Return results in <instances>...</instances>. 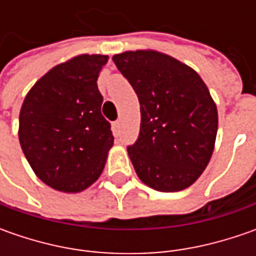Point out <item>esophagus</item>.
Segmentation results:
<instances>
[{
	"label": "esophagus",
	"mask_w": 256,
	"mask_h": 256,
	"mask_svg": "<svg viewBox=\"0 0 256 256\" xmlns=\"http://www.w3.org/2000/svg\"><path fill=\"white\" fill-rule=\"evenodd\" d=\"M112 131L115 135H120V132H121V121H115L112 124Z\"/></svg>",
	"instance_id": "34e87169"
}]
</instances>
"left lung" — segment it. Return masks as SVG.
Returning a JSON list of instances; mask_svg holds the SVG:
<instances>
[{
	"label": "left lung",
	"mask_w": 256,
	"mask_h": 256,
	"mask_svg": "<svg viewBox=\"0 0 256 256\" xmlns=\"http://www.w3.org/2000/svg\"><path fill=\"white\" fill-rule=\"evenodd\" d=\"M141 106V126L128 155L140 180L161 192L196 181L211 160L218 111L191 66L170 55L138 50L112 56Z\"/></svg>",
	"instance_id": "1"
}]
</instances>
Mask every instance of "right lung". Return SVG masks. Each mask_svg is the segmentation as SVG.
<instances>
[{
	"label": "right lung",
	"mask_w": 256,
	"mask_h": 256,
	"mask_svg": "<svg viewBox=\"0 0 256 256\" xmlns=\"http://www.w3.org/2000/svg\"><path fill=\"white\" fill-rule=\"evenodd\" d=\"M108 55L82 54L55 65L26 94L20 144L35 175L61 192H81L102 172L114 145L96 80Z\"/></svg>",
	"instance_id": "1"
}]
</instances>
